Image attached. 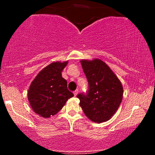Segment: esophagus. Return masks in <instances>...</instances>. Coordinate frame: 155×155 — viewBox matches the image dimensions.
<instances>
[{
	"label": "esophagus",
	"instance_id": "1",
	"mask_svg": "<svg viewBox=\"0 0 155 155\" xmlns=\"http://www.w3.org/2000/svg\"><path fill=\"white\" fill-rule=\"evenodd\" d=\"M78 93H79V90H76L74 92V96H76L78 95Z\"/></svg>",
	"mask_w": 155,
	"mask_h": 155
}]
</instances>
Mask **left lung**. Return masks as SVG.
I'll list each match as a JSON object with an SVG mask.
<instances>
[{
	"label": "left lung",
	"mask_w": 155,
	"mask_h": 155,
	"mask_svg": "<svg viewBox=\"0 0 155 155\" xmlns=\"http://www.w3.org/2000/svg\"><path fill=\"white\" fill-rule=\"evenodd\" d=\"M89 84L87 94H79V105L90 120L106 122L114 116L123 97L122 83L104 61L100 59L80 61Z\"/></svg>",
	"instance_id": "left-lung-1"
}]
</instances>
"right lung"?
<instances>
[{
  "mask_svg": "<svg viewBox=\"0 0 155 155\" xmlns=\"http://www.w3.org/2000/svg\"><path fill=\"white\" fill-rule=\"evenodd\" d=\"M68 61L53 62L44 68L32 81L28 98L32 109L44 118H49L59 112L74 94L67 87L62 71Z\"/></svg>",
  "mask_w": 155,
  "mask_h": 155,
  "instance_id": "obj_1",
  "label": "right lung"
}]
</instances>
